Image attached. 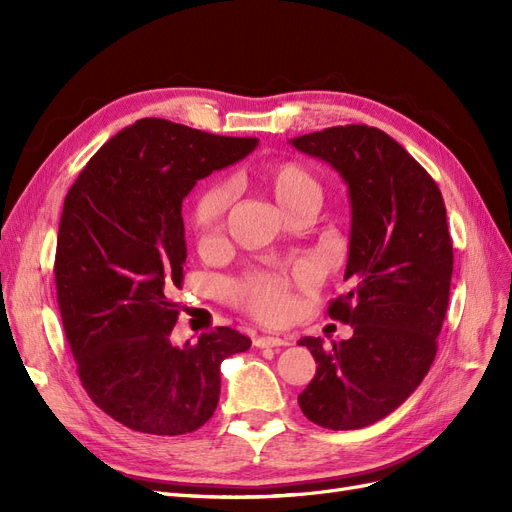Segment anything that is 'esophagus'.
<instances>
[{"instance_id": "esophagus-1", "label": "esophagus", "mask_w": 512, "mask_h": 512, "mask_svg": "<svg viewBox=\"0 0 512 512\" xmlns=\"http://www.w3.org/2000/svg\"><path fill=\"white\" fill-rule=\"evenodd\" d=\"M254 346L258 348H280V346H290L288 337H275V335H262L254 339Z\"/></svg>"}]
</instances>
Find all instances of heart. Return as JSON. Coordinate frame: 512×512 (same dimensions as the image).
<instances>
[{
  "mask_svg": "<svg viewBox=\"0 0 512 512\" xmlns=\"http://www.w3.org/2000/svg\"><path fill=\"white\" fill-rule=\"evenodd\" d=\"M262 181L273 192L275 200L288 213L299 209L305 203H320L322 188L316 175L299 162H273L262 173ZM232 190L226 181H211L194 198L192 205V226L200 239H211L218 235L224 222V215L230 207ZM239 303L254 316L277 322L282 320L290 307L288 282L273 273H254L235 288Z\"/></svg>",
  "mask_w": 512,
  "mask_h": 512,
  "instance_id": "heart-1",
  "label": "heart"
}]
</instances>
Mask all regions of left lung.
<instances>
[{"label":"left lung","instance_id":"left-lung-1","mask_svg":"<svg viewBox=\"0 0 512 512\" xmlns=\"http://www.w3.org/2000/svg\"><path fill=\"white\" fill-rule=\"evenodd\" d=\"M290 145L331 164L352 207L350 292L329 316L354 333L331 350L301 339L318 367L299 406L320 427L361 429L404 404L436 359L453 275L446 207L427 170L378 128L337 126Z\"/></svg>","mask_w":512,"mask_h":512}]
</instances>
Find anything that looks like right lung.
<instances>
[{"label": "right lung", "mask_w": 512, "mask_h": 512, "mask_svg": "<svg viewBox=\"0 0 512 512\" xmlns=\"http://www.w3.org/2000/svg\"><path fill=\"white\" fill-rule=\"evenodd\" d=\"M256 143L138 119L68 190L55 254L61 322L91 401L134 431L181 436L203 427L218 408L222 361L252 346L230 327L181 348L170 333L188 256L183 198Z\"/></svg>", "instance_id": "1"}]
</instances>
